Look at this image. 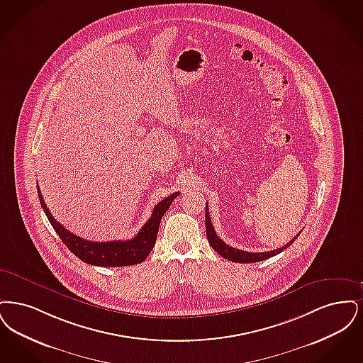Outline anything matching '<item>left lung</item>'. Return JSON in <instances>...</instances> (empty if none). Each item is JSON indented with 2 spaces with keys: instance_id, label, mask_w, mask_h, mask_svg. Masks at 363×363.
<instances>
[{
  "instance_id": "8db88e82",
  "label": "left lung",
  "mask_w": 363,
  "mask_h": 363,
  "mask_svg": "<svg viewBox=\"0 0 363 363\" xmlns=\"http://www.w3.org/2000/svg\"><path fill=\"white\" fill-rule=\"evenodd\" d=\"M206 236H207L210 245L213 247V250L218 253V255H221L222 257H225V259H228L230 262H235V263H256V262H260V260L269 259V257L282 252L286 248H289L296 241V238L300 236V233L297 236L293 237L282 248H278V250H274V251H269V252H247V251H241V250H237V248H233V247H229L228 244H225L222 241L220 237L217 236V233H216V230L213 228L211 220H210L208 207L206 205Z\"/></svg>"
}]
</instances>
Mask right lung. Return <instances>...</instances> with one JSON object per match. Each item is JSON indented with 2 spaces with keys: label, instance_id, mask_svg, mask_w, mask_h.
I'll use <instances>...</instances> for the list:
<instances>
[{
  "label": "right lung",
  "instance_id": "1",
  "mask_svg": "<svg viewBox=\"0 0 363 363\" xmlns=\"http://www.w3.org/2000/svg\"><path fill=\"white\" fill-rule=\"evenodd\" d=\"M36 189H38L40 205L48 216V221L57 232V235L61 237L63 244L70 250V252L74 253L84 263L99 266V267H123V266H133V264L142 263L156 244L158 226L162 216L169 208L174 198L179 195V192H174L172 195H169L168 198L162 199L160 203L155 206L150 218L142 226L137 236L133 237L131 240L96 242V241H89V240L76 236L70 233L66 228H63V225L57 221L50 213L40 194L39 186Z\"/></svg>",
  "mask_w": 363,
  "mask_h": 363
}]
</instances>
